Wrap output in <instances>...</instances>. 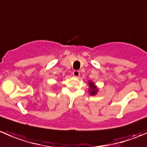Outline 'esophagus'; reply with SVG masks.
Listing matches in <instances>:
<instances>
[{
	"label": "esophagus",
	"mask_w": 147,
	"mask_h": 147,
	"mask_svg": "<svg viewBox=\"0 0 147 147\" xmlns=\"http://www.w3.org/2000/svg\"><path fill=\"white\" fill-rule=\"evenodd\" d=\"M72 75H73V76L75 77V78H78V77L80 76V72L78 70H75L72 72Z\"/></svg>",
	"instance_id": "34e87169"
}]
</instances>
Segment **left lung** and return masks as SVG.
<instances>
[{
  "label": "left lung",
  "mask_w": 147,
  "mask_h": 147,
  "mask_svg": "<svg viewBox=\"0 0 147 147\" xmlns=\"http://www.w3.org/2000/svg\"><path fill=\"white\" fill-rule=\"evenodd\" d=\"M88 85H89V89H88V92H90L91 95H95L98 91V88H97L96 85H95L94 82L92 81H89L88 82Z\"/></svg>",
  "instance_id": "8db88e82"
}]
</instances>
